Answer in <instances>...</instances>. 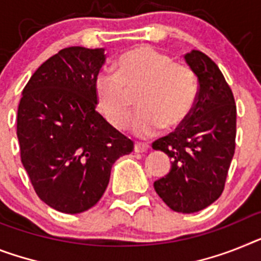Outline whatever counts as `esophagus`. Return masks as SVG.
I'll return each instance as SVG.
<instances>
[{"label": "esophagus", "mask_w": 261, "mask_h": 261, "mask_svg": "<svg viewBox=\"0 0 261 261\" xmlns=\"http://www.w3.org/2000/svg\"><path fill=\"white\" fill-rule=\"evenodd\" d=\"M148 146L147 143H141V142H137L134 146V151L135 152H146V151L148 150Z\"/></svg>", "instance_id": "1"}]
</instances>
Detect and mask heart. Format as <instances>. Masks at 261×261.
I'll return each mask as SVG.
<instances>
[{
    "mask_svg": "<svg viewBox=\"0 0 261 261\" xmlns=\"http://www.w3.org/2000/svg\"><path fill=\"white\" fill-rule=\"evenodd\" d=\"M100 110L115 128H124L131 119L138 91L141 110L134 120L138 137L147 138L159 128L172 130L188 118L196 97L192 70L172 62L166 53L147 45L128 50L117 62V74L100 71L94 81Z\"/></svg>",
    "mask_w": 261,
    "mask_h": 261,
    "instance_id": "heart-1",
    "label": "heart"
}]
</instances>
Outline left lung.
I'll list each match as a JSON object with an SVG mask.
<instances>
[{
    "label": "left lung",
    "mask_w": 261,
    "mask_h": 261,
    "mask_svg": "<svg viewBox=\"0 0 261 261\" xmlns=\"http://www.w3.org/2000/svg\"><path fill=\"white\" fill-rule=\"evenodd\" d=\"M198 76V93L187 119L152 143L171 158V170L154 183L171 210L192 214L218 200L235 154L236 105L218 65L199 50L185 56Z\"/></svg>",
    "instance_id": "obj_1"
}]
</instances>
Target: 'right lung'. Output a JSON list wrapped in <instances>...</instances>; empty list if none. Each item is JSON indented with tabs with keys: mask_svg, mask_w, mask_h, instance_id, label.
Returning a JSON list of instances; mask_svg holds the SVG:
<instances>
[{
	"mask_svg": "<svg viewBox=\"0 0 261 261\" xmlns=\"http://www.w3.org/2000/svg\"><path fill=\"white\" fill-rule=\"evenodd\" d=\"M105 60V49L60 50L36 70L19 100L21 162L38 198L65 214L97 204L113 164L134 150L95 111L94 81Z\"/></svg>",
	"mask_w": 261,
	"mask_h": 261,
	"instance_id": "right-lung-1",
	"label": "right lung"
}]
</instances>
